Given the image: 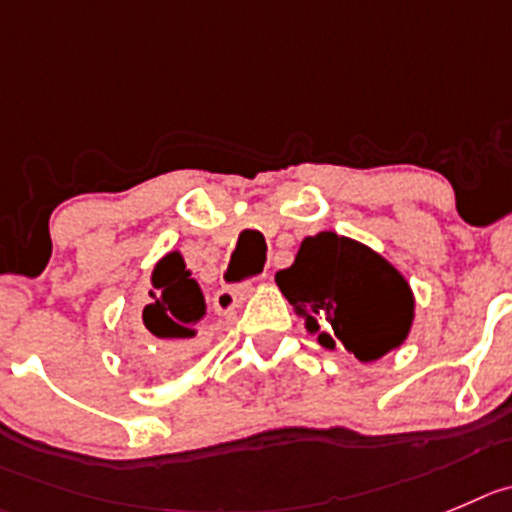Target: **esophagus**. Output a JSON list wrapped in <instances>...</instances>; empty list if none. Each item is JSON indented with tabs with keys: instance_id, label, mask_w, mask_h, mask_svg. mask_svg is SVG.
Listing matches in <instances>:
<instances>
[{
	"instance_id": "1",
	"label": "esophagus",
	"mask_w": 512,
	"mask_h": 512,
	"mask_svg": "<svg viewBox=\"0 0 512 512\" xmlns=\"http://www.w3.org/2000/svg\"><path fill=\"white\" fill-rule=\"evenodd\" d=\"M261 281H269V276H261ZM248 296H251V284L236 286V289H221L213 296V309H216V314L228 316L233 314Z\"/></svg>"
}]
</instances>
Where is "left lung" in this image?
<instances>
[{"label": "left lung", "instance_id": "obj_1", "mask_svg": "<svg viewBox=\"0 0 512 512\" xmlns=\"http://www.w3.org/2000/svg\"><path fill=\"white\" fill-rule=\"evenodd\" d=\"M276 286L321 347L344 344L362 364L397 352L415 324V294L402 271L334 231L306 236Z\"/></svg>", "mask_w": 512, "mask_h": 512}]
</instances>
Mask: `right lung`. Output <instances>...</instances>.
<instances>
[{
    "label": "right lung",
    "instance_id": "right-lung-1",
    "mask_svg": "<svg viewBox=\"0 0 512 512\" xmlns=\"http://www.w3.org/2000/svg\"><path fill=\"white\" fill-rule=\"evenodd\" d=\"M150 301L143 309V326L150 342L158 347L163 364L188 359L201 349V324L208 314L201 284L186 269L180 251H168L150 274ZM145 362L155 367L153 354L145 352Z\"/></svg>",
    "mask_w": 512,
    "mask_h": 512
}]
</instances>
